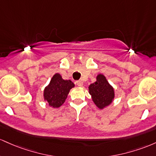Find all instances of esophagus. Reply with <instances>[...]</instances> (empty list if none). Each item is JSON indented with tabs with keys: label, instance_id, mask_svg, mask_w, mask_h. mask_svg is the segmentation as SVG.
<instances>
[{
	"label": "esophagus",
	"instance_id": "1",
	"mask_svg": "<svg viewBox=\"0 0 156 156\" xmlns=\"http://www.w3.org/2000/svg\"><path fill=\"white\" fill-rule=\"evenodd\" d=\"M76 84L78 85V86H83V82L82 80H76Z\"/></svg>",
	"mask_w": 156,
	"mask_h": 156
}]
</instances>
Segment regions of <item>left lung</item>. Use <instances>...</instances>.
Listing matches in <instances>:
<instances>
[{
    "instance_id": "1",
    "label": "left lung",
    "mask_w": 156,
    "mask_h": 156,
    "mask_svg": "<svg viewBox=\"0 0 156 156\" xmlns=\"http://www.w3.org/2000/svg\"><path fill=\"white\" fill-rule=\"evenodd\" d=\"M89 93L92 96L93 101L98 108L102 109L109 105L114 98V90L107 81L105 76L99 74L97 81L90 84L89 86Z\"/></svg>"
}]
</instances>
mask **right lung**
Returning <instances> with one entry per match:
<instances>
[{
    "mask_svg": "<svg viewBox=\"0 0 156 156\" xmlns=\"http://www.w3.org/2000/svg\"><path fill=\"white\" fill-rule=\"evenodd\" d=\"M74 87L71 80H64L59 73H56L51 80L49 85L44 90V99L50 106L59 108L66 101L68 94Z\"/></svg>",
    "mask_w": 156,
    "mask_h": 156,
    "instance_id": "obj_1",
    "label": "right lung"
}]
</instances>
